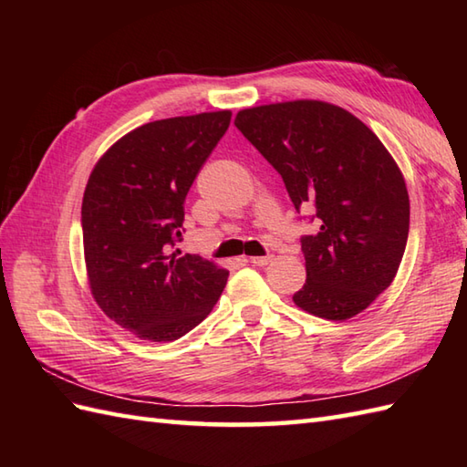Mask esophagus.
I'll return each mask as SVG.
<instances>
[{"mask_svg":"<svg viewBox=\"0 0 467 467\" xmlns=\"http://www.w3.org/2000/svg\"><path fill=\"white\" fill-rule=\"evenodd\" d=\"M271 261H273L271 254H266V256H251V263L254 266H266Z\"/></svg>","mask_w":467,"mask_h":467,"instance_id":"obj_1","label":"esophagus"}]
</instances>
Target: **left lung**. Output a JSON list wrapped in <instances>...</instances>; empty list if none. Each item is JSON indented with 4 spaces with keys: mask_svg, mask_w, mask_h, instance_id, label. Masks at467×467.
<instances>
[{
    "mask_svg": "<svg viewBox=\"0 0 467 467\" xmlns=\"http://www.w3.org/2000/svg\"><path fill=\"white\" fill-rule=\"evenodd\" d=\"M234 126L283 176L296 211L313 208L319 223L301 239L306 281L295 305L329 321L367 309L408 244L410 194L393 156L359 118L321 100L246 108Z\"/></svg>",
    "mask_w": 467,
    "mask_h": 467,
    "instance_id": "8db88e82",
    "label": "left lung"
}]
</instances>
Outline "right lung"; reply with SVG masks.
<instances>
[{
    "label": "right lung",
    "instance_id": "obj_1",
    "mask_svg": "<svg viewBox=\"0 0 467 467\" xmlns=\"http://www.w3.org/2000/svg\"><path fill=\"white\" fill-rule=\"evenodd\" d=\"M231 110L148 122L114 142L88 178L82 233L98 306L138 339H181L213 311L228 271L172 253L184 201Z\"/></svg>",
    "mask_w": 467,
    "mask_h": 467
}]
</instances>
